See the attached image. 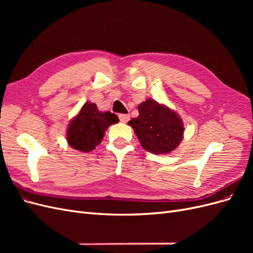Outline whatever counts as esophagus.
<instances>
[{
  "label": "esophagus",
  "instance_id": "obj_1",
  "mask_svg": "<svg viewBox=\"0 0 253 253\" xmlns=\"http://www.w3.org/2000/svg\"><path fill=\"white\" fill-rule=\"evenodd\" d=\"M119 119L121 122H124V124H126V122L129 120V115L128 114H120L119 115Z\"/></svg>",
  "mask_w": 253,
  "mask_h": 253
}]
</instances>
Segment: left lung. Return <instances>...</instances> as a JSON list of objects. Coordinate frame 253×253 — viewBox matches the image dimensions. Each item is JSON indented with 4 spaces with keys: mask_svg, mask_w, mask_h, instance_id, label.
Here are the masks:
<instances>
[{
    "mask_svg": "<svg viewBox=\"0 0 253 253\" xmlns=\"http://www.w3.org/2000/svg\"><path fill=\"white\" fill-rule=\"evenodd\" d=\"M139 116L128 121L142 148L153 154L170 153L182 139L183 126L179 116L166 105L148 99L138 105Z\"/></svg>",
    "mask_w": 253,
    "mask_h": 253,
    "instance_id": "8db88e82",
    "label": "left lung"
}]
</instances>
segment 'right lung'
I'll return each mask as SVG.
<instances>
[{
    "instance_id": "1",
    "label": "right lung",
    "mask_w": 253,
    "mask_h": 253,
    "mask_svg": "<svg viewBox=\"0 0 253 253\" xmlns=\"http://www.w3.org/2000/svg\"><path fill=\"white\" fill-rule=\"evenodd\" d=\"M119 121L117 115L111 112H99L95 103H84L79 114L67 128L66 139L75 150L93 151L102 141L105 129Z\"/></svg>"
}]
</instances>
